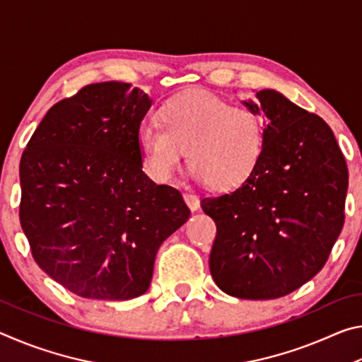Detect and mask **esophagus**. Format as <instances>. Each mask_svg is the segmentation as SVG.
<instances>
[{"label":"esophagus","mask_w":362,"mask_h":362,"mask_svg":"<svg viewBox=\"0 0 362 362\" xmlns=\"http://www.w3.org/2000/svg\"><path fill=\"white\" fill-rule=\"evenodd\" d=\"M183 199H185L187 206L192 211H198L199 209V199H198V196H196V194H193V193H183Z\"/></svg>","instance_id":"esophagus-1"}]
</instances>
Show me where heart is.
<instances>
[{"label": "heart", "mask_w": 362, "mask_h": 362, "mask_svg": "<svg viewBox=\"0 0 362 362\" xmlns=\"http://www.w3.org/2000/svg\"><path fill=\"white\" fill-rule=\"evenodd\" d=\"M159 126L139 132L144 166L153 179L168 183L182 169L185 151L194 175L212 188H233L252 174L265 144L259 112L201 89L164 102Z\"/></svg>", "instance_id": "b5f03b06"}]
</instances>
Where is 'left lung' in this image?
<instances>
[{
	"label": "left lung",
	"instance_id": "obj_1",
	"mask_svg": "<svg viewBox=\"0 0 362 362\" xmlns=\"http://www.w3.org/2000/svg\"><path fill=\"white\" fill-rule=\"evenodd\" d=\"M244 105L265 115V144L240 187L201 199L217 226L209 268L228 296L272 300L326 265L345 223L348 168L321 116L269 89Z\"/></svg>",
	"mask_w": 362,
	"mask_h": 362
}]
</instances>
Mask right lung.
<instances>
[{"instance_id":"1","label":"right lung","mask_w":362,"mask_h":362,"mask_svg":"<svg viewBox=\"0 0 362 362\" xmlns=\"http://www.w3.org/2000/svg\"><path fill=\"white\" fill-rule=\"evenodd\" d=\"M151 99L127 83L88 84L49 108L21 158L19 218L38 267L84 298L148 291L163 241L189 209L142 170Z\"/></svg>"}]
</instances>
